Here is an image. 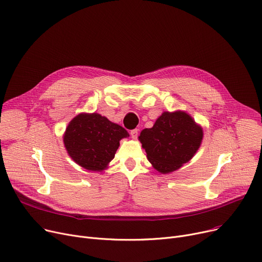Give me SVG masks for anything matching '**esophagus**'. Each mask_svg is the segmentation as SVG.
<instances>
[{
  "mask_svg": "<svg viewBox=\"0 0 262 262\" xmlns=\"http://www.w3.org/2000/svg\"><path fill=\"white\" fill-rule=\"evenodd\" d=\"M138 132H139V130H138L137 128L130 130V136H132L133 139H137V138H138Z\"/></svg>",
  "mask_w": 262,
  "mask_h": 262,
  "instance_id": "esophagus-1",
  "label": "esophagus"
}]
</instances>
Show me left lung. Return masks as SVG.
<instances>
[{"label": "left lung", "instance_id": "8db88e82", "mask_svg": "<svg viewBox=\"0 0 262 262\" xmlns=\"http://www.w3.org/2000/svg\"><path fill=\"white\" fill-rule=\"evenodd\" d=\"M203 130L185 112H164L139 140L148 161L161 173H169L188 162L200 147Z\"/></svg>", "mask_w": 262, "mask_h": 262}]
</instances>
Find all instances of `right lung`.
Here are the masks:
<instances>
[{
  "label": "right lung",
  "instance_id": "1",
  "mask_svg": "<svg viewBox=\"0 0 262 262\" xmlns=\"http://www.w3.org/2000/svg\"><path fill=\"white\" fill-rule=\"evenodd\" d=\"M128 133L97 113L80 114L66 127L63 141L71 158L87 170L101 171L115 158Z\"/></svg>",
  "mask_w": 262,
  "mask_h": 262
}]
</instances>
